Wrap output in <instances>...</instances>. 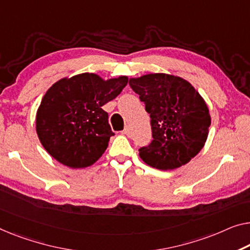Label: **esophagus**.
<instances>
[{"label": "esophagus", "instance_id": "obj_1", "mask_svg": "<svg viewBox=\"0 0 250 250\" xmlns=\"http://www.w3.org/2000/svg\"><path fill=\"white\" fill-rule=\"evenodd\" d=\"M129 133H130V126H129V125H125V129L122 130V135H126V136H128Z\"/></svg>", "mask_w": 250, "mask_h": 250}]
</instances>
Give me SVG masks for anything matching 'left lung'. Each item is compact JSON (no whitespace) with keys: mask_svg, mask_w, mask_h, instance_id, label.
<instances>
[{"mask_svg":"<svg viewBox=\"0 0 250 250\" xmlns=\"http://www.w3.org/2000/svg\"><path fill=\"white\" fill-rule=\"evenodd\" d=\"M150 114L152 141L139 149L147 165L170 170L188 164L203 148L211 117L206 101L184 78L156 73L130 78Z\"/></svg>","mask_w":250,"mask_h":250,"instance_id":"left-lung-1","label":"left lung"}]
</instances>
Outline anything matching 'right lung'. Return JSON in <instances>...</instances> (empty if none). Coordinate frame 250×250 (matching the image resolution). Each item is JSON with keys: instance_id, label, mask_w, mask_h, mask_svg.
I'll list each match as a JSON object with an SVG mask.
<instances>
[{"instance_id": "obj_1", "label": "right lung", "mask_w": 250, "mask_h": 250, "mask_svg": "<svg viewBox=\"0 0 250 250\" xmlns=\"http://www.w3.org/2000/svg\"><path fill=\"white\" fill-rule=\"evenodd\" d=\"M126 84V76L104 81L93 73L56 82L43 95L36 115L37 135L48 154L70 168L93 165L114 135L102 106Z\"/></svg>"}]
</instances>
